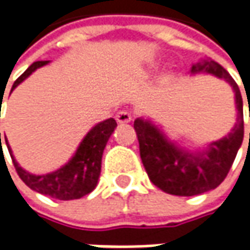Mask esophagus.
Instances as JSON below:
<instances>
[{
    "mask_svg": "<svg viewBox=\"0 0 250 250\" xmlns=\"http://www.w3.org/2000/svg\"><path fill=\"white\" fill-rule=\"evenodd\" d=\"M115 118H117V121H118L120 124H128V122L132 121V115H130L129 111L122 110L117 114V117H115Z\"/></svg>",
    "mask_w": 250,
    "mask_h": 250,
    "instance_id": "esophagus-1",
    "label": "esophagus"
}]
</instances>
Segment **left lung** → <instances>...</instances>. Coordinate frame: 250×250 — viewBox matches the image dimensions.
Here are the masks:
<instances>
[{"label":"left lung","mask_w":250,"mask_h":250,"mask_svg":"<svg viewBox=\"0 0 250 250\" xmlns=\"http://www.w3.org/2000/svg\"><path fill=\"white\" fill-rule=\"evenodd\" d=\"M197 72L224 79L235 93L238 118L227 136L210 143L207 150L189 153L171 143L149 121L138 118L133 124L139 140L140 159L150 181L166 193L177 196H195L216 189L226 179L244 140V103L235 81L211 60L193 65L192 73Z\"/></svg>","instance_id":"left-lung-1"}]
</instances>
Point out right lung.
I'll return each mask as SVG.
<instances>
[{
	"mask_svg": "<svg viewBox=\"0 0 250 250\" xmlns=\"http://www.w3.org/2000/svg\"><path fill=\"white\" fill-rule=\"evenodd\" d=\"M48 62L50 61H37V62L32 63L15 81L12 90L19 83L23 82L27 76H30L37 68H40V66H43ZM115 126H117V122L114 118L97 124L84 136V139L81 142L75 156L68 161V164H65L60 169L50 172V174H45V175H33V174L24 171L22 167H19V164L16 163V160L12 156V150L8 145L6 138H5V143L8 146V150H9V154H11V159H12L18 175L27 187L36 190V192H39V193H42V195L53 197V199L73 200V199H81V197L86 196L97 185L101 171L103 151H104V147L110 139L111 133L115 129Z\"/></svg>",
	"mask_w": 250,
	"mask_h": 250,
	"instance_id": "add662e5",
	"label": "right lung"
}]
</instances>
